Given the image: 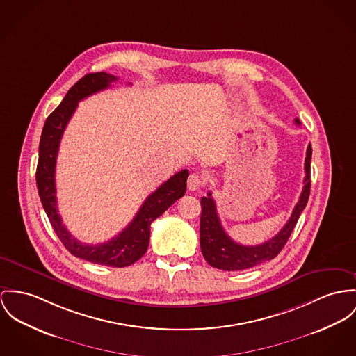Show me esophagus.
<instances>
[{
    "mask_svg": "<svg viewBox=\"0 0 356 356\" xmlns=\"http://www.w3.org/2000/svg\"><path fill=\"white\" fill-rule=\"evenodd\" d=\"M203 183H204L203 177L200 175H197V173H191L188 176V180H187L188 190H191V191H197L199 188H202Z\"/></svg>",
    "mask_w": 356,
    "mask_h": 356,
    "instance_id": "esophagus-1",
    "label": "esophagus"
}]
</instances>
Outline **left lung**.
<instances>
[{
	"mask_svg": "<svg viewBox=\"0 0 356 356\" xmlns=\"http://www.w3.org/2000/svg\"><path fill=\"white\" fill-rule=\"evenodd\" d=\"M300 124V120L296 119ZM310 161H312V145L309 143L305 159V180L303 190L298 203L296 204L293 214L282 230L268 241L260 245L246 246L234 243L223 230L217 213L216 202L209 191L207 196L200 200V249L206 261L218 270L223 271H240L276 257L286 245L294 226L297 225L303 209L306 207L310 195Z\"/></svg>",
	"mask_w": 356,
	"mask_h": 356,
	"instance_id": "left-lung-1",
	"label": "left lung"
}]
</instances>
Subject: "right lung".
I'll return each mask as SVG.
<instances>
[{"label":"right lung","instance_id":"obj_1","mask_svg":"<svg viewBox=\"0 0 356 356\" xmlns=\"http://www.w3.org/2000/svg\"><path fill=\"white\" fill-rule=\"evenodd\" d=\"M118 77L99 72L89 73L76 82L62 103L46 119L39 143V161L36 166V186L43 209L54 227L58 238L76 257L107 267H127L139 260L149 246L150 225L163 216L187 188L188 170L183 169L150 193L140 206L134 219L110 241L103 244H83L74 238L58 214L55 190V165L63 131L82 99L107 89Z\"/></svg>","mask_w":356,"mask_h":356}]
</instances>
